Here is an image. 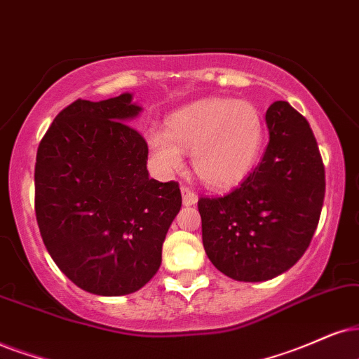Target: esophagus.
I'll list each match as a JSON object with an SVG mask.
<instances>
[{
	"instance_id": "34e87169",
	"label": "esophagus",
	"mask_w": 359,
	"mask_h": 359,
	"mask_svg": "<svg viewBox=\"0 0 359 359\" xmlns=\"http://www.w3.org/2000/svg\"><path fill=\"white\" fill-rule=\"evenodd\" d=\"M180 192H182V202H184L185 207H192V205H195V203H197L198 197H197V194L194 192V190H190L189 187L182 185V187H180Z\"/></svg>"
}]
</instances>
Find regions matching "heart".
Returning a JSON list of instances; mask_svg holds the SVG:
<instances>
[{"label": "heart", "mask_w": 359, "mask_h": 359, "mask_svg": "<svg viewBox=\"0 0 359 359\" xmlns=\"http://www.w3.org/2000/svg\"><path fill=\"white\" fill-rule=\"evenodd\" d=\"M263 121L250 102L207 97L174 112L167 130H152L149 152L164 174L184 167L192 156L198 180L212 190H229L250 174L260 156Z\"/></svg>", "instance_id": "b5f03b06"}]
</instances>
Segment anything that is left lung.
Listing matches in <instances>:
<instances>
[{
	"instance_id": "left-lung-1",
	"label": "left lung",
	"mask_w": 359,
	"mask_h": 359,
	"mask_svg": "<svg viewBox=\"0 0 359 359\" xmlns=\"http://www.w3.org/2000/svg\"><path fill=\"white\" fill-rule=\"evenodd\" d=\"M270 142L237 189L198 201L202 242L217 270L237 281L275 278L303 257L325 198V167L310 124L285 101L265 116Z\"/></svg>"
}]
</instances>
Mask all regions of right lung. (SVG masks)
Here are the masks:
<instances>
[{
    "instance_id": "1",
    "label": "right lung",
    "mask_w": 359,
    "mask_h": 359,
    "mask_svg": "<svg viewBox=\"0 0 359 359\" xmlns=\"http://www.w3.org/2000/svg\"><path fill=\"white\" fill-rule=\"evenodd\" d=\"M142 107L124 93L78 99L38 147L34 210L59 270L84 292L121 297L157 273L182 205L179 184L149 177L147 142L130 127Z\"/></svg>"
}]
</instances>
